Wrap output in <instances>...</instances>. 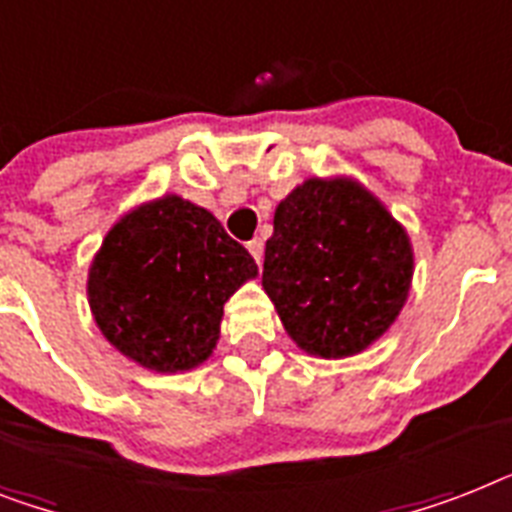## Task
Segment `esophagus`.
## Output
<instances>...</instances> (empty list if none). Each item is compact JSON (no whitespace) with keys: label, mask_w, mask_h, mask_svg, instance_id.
<instances>
[{"label":"esophagus","mask_w":512,"mask_h":512,"mask_svg":"<svg viewBox=\"0 0 512 512\" xmlns=\"http://www.w3.org/2000/svg\"><path fill=\"white\" fill-rule=\"evenodd\" d=\"M247 249H249V255L255 257V263H257V265L263 263V252H265L263 239H252V242L247 244Z\"/></svg>","instance_id":"1"}]
</instances>
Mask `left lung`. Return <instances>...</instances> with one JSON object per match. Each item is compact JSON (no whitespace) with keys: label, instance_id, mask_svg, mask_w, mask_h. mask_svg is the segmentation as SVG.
<instances>
[{"label":"left lung","instance_id":"1","mask_svg":"<svg viewBox=\"0 0 512 512\" xmlns=\"http://www.w3.org/2000/svg\"><path fill=\"white\" fill-rule=\"evenodd\" d=\"M413 244L355 178H307L281 199L265 244L263 289L286 334L339 360L389 331L413 284Z\"/></svg>","mask_w":512,"mask_h":512}]
</instances>
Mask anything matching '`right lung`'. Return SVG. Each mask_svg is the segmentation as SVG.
<instances>
[{"label": "right lung", "mask_w": 512, "mask_h": 512, "mask_svg": "<svg viewBox=\"0 0 512 512\" xmlns=\"http://www.w3.org/2000/svg\"><path fill=\"white\" fill-rule=\"evenodd\" d=\"M257 265L210 210L178 194L144 202L107 231L86 294L107 342L155 373L213 355L223 305Z\"/></svg>", "instance_id": "right-lung-1"}]
</instances>
